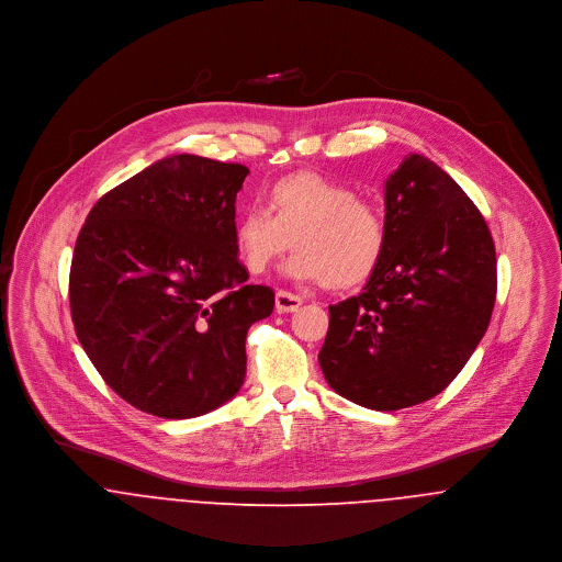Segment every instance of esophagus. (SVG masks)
I'll return each instance as SVG.
<instances>
[{
    "label": "esophagus",
    "mask_w": 562,
    "mask_h": 562,
    "mask_svg": "<svg viewBox=\"0 0 562 562\" xmlns=\"http://www.w3.org/2000/svg\"><path fill=\"white\" fill-rule=\"evenodd\" d=\"M304 304V300L300 295H293L289 291H278L276 293V311L282 312H297L300 306Z\"/></svg>",
    "instance_id": "esophagus-1"
}]
</instances>
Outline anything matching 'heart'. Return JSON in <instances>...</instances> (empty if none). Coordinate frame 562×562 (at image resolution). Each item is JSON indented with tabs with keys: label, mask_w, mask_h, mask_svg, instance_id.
I'll use <instances>...</instances> for the list:
<instances>
[{
	"label": "heart",
	"mask_w": 562,
	"mask_h": 562,
	"mask_svg": "<svg viewBox=\"0 0 562 562\" xmlns=\"http://www.w3.org/2000/svg\"><path fill=\"white\" fill-rule=\"evenodd\" d=\"M295 244L284 273L325 280L331 289L360 284L374 271L385 248V222L358 191L316 172L278 179L267 189V206L251 204L235 224V246L250 273Z\"/></svg>",
	"instance_id": "1"
}]
</instances>
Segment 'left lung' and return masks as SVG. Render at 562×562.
Returning a JSON list of instances; mask_svg holds the SVG:
<instances>
[{"label":"left lung","instance_id":"obj_1","mask_svg":"<svg viewBox=\"0 0 562 562\" xmlns=\"http://www.w3.org/2000/svg\"><path fill=\"white\" fill-rule=\"evenodd\" d=\"M496 289L481 211L431 159L405 157L385 181L379 265L360 295L329 306L325 381L376 412L434 398L485 336Z\"/></svg>","mask_w":562,"mask_h":562}]
</instances>
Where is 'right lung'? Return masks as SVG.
I'll return each mask as SVG.
<instances>
[{
    "label": "right lung",
    "instance_id": "obj_1",
    "mask_svg": "<svg viewBox=\"0 0 562 562\" xmlns=\"http://www.w3.org/2000/svg\"><path fill=\"white\" fill-rule=\"evenodd\" d=\"M250 170L195 155L155 161L88 213L70 262L77 338L128 405L170 420L231 401L246 379V336L273 312L246 284L235 202Z\"/></svg>",
    "mask_w": 562,
    "mask_h": 562
}]
</instances>
